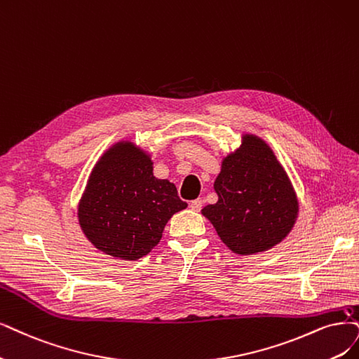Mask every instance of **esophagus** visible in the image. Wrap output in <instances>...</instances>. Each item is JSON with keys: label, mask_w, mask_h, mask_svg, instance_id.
Here are the masks:
<instances>
[{"label": "esophagus", "mask_w": 359, "mask_h": 359, "mask_svg": "<svg viewBox=\"0 0 359 359\" xmlns=\"http://www.w3.org/2000/svg\"><path fill=\"white\" fill-rule=\"evenodd\" d=\"M203 204H204V201L201 200V198H198V200H194V201L189 204V207H191L194 211H200V210L203 208Z\"/></svg>", "instance_id": "1"}]
</instances>
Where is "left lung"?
<instances>
[{
    "label": "left lung",
    "instance_id": "1",
    "mask_svg": "<svg viewBox=\"0 0 359 359\" xmlns=\"http://www.w3.org/2000/svg\"><path fill=\"white\" fill-rule=\"evenodd\" d=\"M215 191L217 203L201 213L236 255H257L280 244L299 216L287 171L256 135H243L240 148L223 158Z\"/></svg>",
    "mask_w": 359,
    "mask_h": 359
}]
</instances>
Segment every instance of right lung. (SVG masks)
Returning <instances> with one entry per match:
<instances>
[{"label": "right lung", "instance_id": "1", "mask_svg": "<svg viewBox=\"0 0 359 359\" xmlns=\"http://www.w3.org/2000/svg\"><path fill=\"white\" fill-rule=\"evenodd\" d=\"M187 207L175 183L154 176L151 154L121 140L93 167L78 204V222L102 253L137 260L159 243L171 216Z\"/></svg>", "mask_w": 359, "mask_h": 359}]
</instances>
